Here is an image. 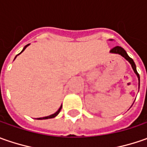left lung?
<instances>
[{"mask_svg": "<svg viewBox=\"0 0 147 147\" xmlns=\"http://www.w3.org/2000/svg\"><path fill=\"white\" fill-rule=\"evenodd\" d=\"M110 52H111V53H115V54H119V55H121L123 57H124V58L127 59V61L131 64L133 71L135 72V74H137V76H138V78L139 85H140V76H139L138 73L137 69H136V65H135V63H134L133 59H132V58H130V57L127 55V52H126L121 47H115L112 48L111 50H110Z\"/></svg>", "mask_w": 147, "mask_h": 147, "instance_id": "1", "label": "left lung"}]
</instances>
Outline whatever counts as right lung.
<instances>
[{"mask_svg":"<svg viewBox=\"0 0 147 147\" xmlns=\"http://www.w3.org/2000/svg\"><path fill=\"white\" fill-rule=\"evenodd\" d=\"M28 45H29V44H28ZM28 45H27V46H25V47H24V48L23 49V51H21V52H20V54L22 53V52H23V51H24L25 50L26 47H28ZM20 54H19V55H20ZM16 56H17V55H16ZM61 108H62V105H61V106L59 107V110H57V111H56V112H55V114H53V115H51L47 116V117H42V118H37V119H52V118H55V116H56V115H58V114H59V111H60V110H61Z\"/></svg>","mask_w":147,"mask_h":147,"instance_id":"add662e5","label":"right lung"}]
</instances>
